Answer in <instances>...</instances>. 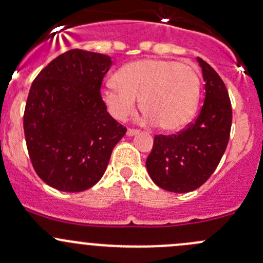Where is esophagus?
<instances>
[{"label": "esophagus", "instance_id": "34e87169", "mask_svg": "<svg viewBox=\"0 0 263 263\" xmlns=\"http://www.w3.org/2000/svg\"><path fill=\"white\" fill-rule=\"evenodd\" d=\"M139 129H135V128H128L127 129V136H135V135L139 134Z\"/></svg>", "mask_w": 263, "mask_h": 263}]
</instances>
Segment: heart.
<instances>
[{
    "instance_id": "b5f03b06",
    "label": "heart",
    "mask_w": 263,
    "mask_h": 263,
    "mask_svg": "<svg viewBox=\"0 0 263 263\" xmlns=\"http://www.w3.org/2000/svg\"><path fill=\"white\" fill-rule=\"evenodd\" d=\"M116 82L102 89V99L115 118L134 113L136 100L145 117L163 131H176L192 119L200 99V76L185 63L142 60L123 66Z\"/></svg>"
}]
</instances>
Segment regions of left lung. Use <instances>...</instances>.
Instances as JSON below:
<instances>
[{"instance_id":"obj_1","label":"left lung","mask_w":263,"mask_h":263,"mask_svg":"<svg viewBox=\"0 0 263 263\" xmlns=\"http://www.w3.org/2000/svg\"><path fill=\"white\" fill-rule=\"evenodd\" d=\"M205 100L197 119L177 135H156L146 169L156 185L169 192L197 190L219 165L232 128L229 94L216 71L201 58Z\"/></svg>"}]
</instances>
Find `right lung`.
Listing matches in <instances>:
<instances>
[{
	"label": "right lung",
	"mask_w": 263,
	"mask_h": 263,
	"mask_svg": "<svg viewBox=\"0 0 263 263\" xmlns=\"http://www.w3.org/2000/svg\"><path fill=\"white\" fill-rule=\"evenodd\" d=\"M109 55L71 49L33 81L24 134L34 171L50 187L81 192L99 182L127 128L107 112L100 95Z\"/></svg>",
	"instance_id": "right-lung-1"
}]
</instances>
